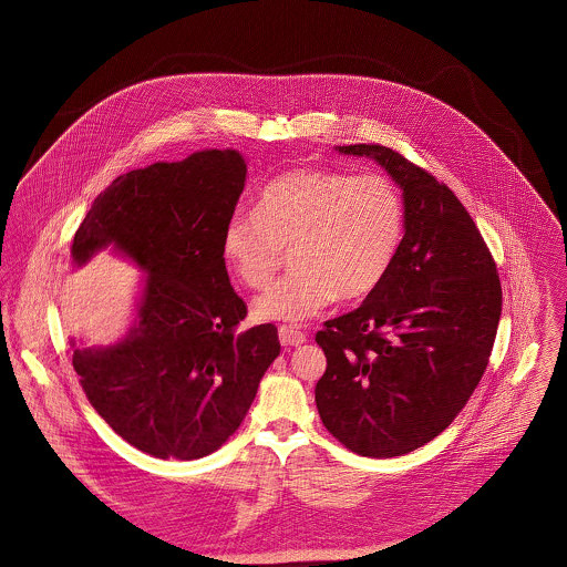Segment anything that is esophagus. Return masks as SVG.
<instances>
[{
	"mask_svg": "<svg viewBox=\"0 0 567 567\" xmlns=\"http://www.w3.org/2000/svg\"><path fill=\"white\" fill-rule=\"evenodd\" d=\"M278 338H280L282 347H299V344L306 342V333L299 331L297 327H291V324H280L278 327Z\"/></svg>",
	"mask_w": 567,
	"mask_h": 567,
	"instance_id": "1",
	"label": "esophagus"
}]
</instances>
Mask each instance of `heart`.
<instances>
[{"label": "heart", "instance_id": "obj_1", "mask_svg": "<svg viewBox=\"0 0 567 567\" xmlns=\"http://www.w3.org/2000/svg\"><path fill=\"white\" fill-rule=\"evenodd\" d=\"M404 236V206L382 176L293 169L261 190L255 213L231 216L223 259L246 287H266L291 248V271L255 301L264 321L303 323L336 297L370 296Z\"/></svg>", "mask_w": 567, "mask_h": 567}]
</instances>
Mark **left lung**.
Here are the masks:
<instances>
[{"instance_id": "1", "label": "left lung", "mask_w": 567, "mask_h": 567, "mask_svg": "<svg viewBox=\"0 0 567 567\" xmlns=\"http://www.w3.org/2000/svg\"><path fill=\"white\" fill-rule=\"evenodd\" d=\"M377 162L402 189L404 238L377 289L324 323L315 400L327 432L363 457L432 442L485 374L502 315L495 261L455 193L378 144L336 146Z\"/></svg>"}]
</instances>
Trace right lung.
I'll use <instances>...</instances> for the list:
<instances>
[{"label": "right lung", "mask_w": 567, "mask_h": 567, "mask_svg": "<svg viewBox=\"0 0 567 567\" xmlns=\"http://www.w3.org/2000/svg\"><path fill=\"white\" fill-rule=\"evenodd\" d=\"M244 183L246 159L234 148L153 163L100 193L74 236V268L110 246L144 271L125 336L93 347L70 338V347L91 405L146 455L215 453L280 354L274 324L238 329L246 306L223 259Z\"/></svg>", "instance_id": "1"}]
</instances>
